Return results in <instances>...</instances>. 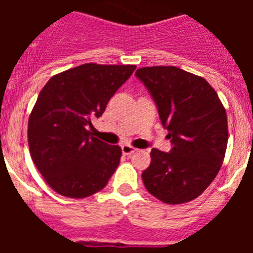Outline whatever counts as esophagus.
Here are the masks:
<instances>
[{
    "instance_id": "1",
    "label": "esophagus",
    "mask_w": 253,
    "mask_h": 253,
    "mask_svg": "<svg viewBox=\"0 0 253 253\" xmlns=\"http://www.w3.org/2000/svg\"><path fill=\"white\" fill-rule=\"evenodd\" d=\"M135 151H136V148H134L132 146H128V144H123L122 146V154L126 155V156L134 154Z\"/></svg>"
}]
</instances>
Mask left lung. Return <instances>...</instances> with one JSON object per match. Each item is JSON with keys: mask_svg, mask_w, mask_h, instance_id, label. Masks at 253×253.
Returning a JSON list of instances; mask_svg holds the SVG:
<instances>
[{"mask_svg": "<svg viewBox=\"0 0 253 253\" xmlns=\"http://www.w3.org/2000/svg\"><path fill=\"white\" fill-rule=\"evenodd\" d=\"M146 85L168 130L170 152L154 148L142 173L148 192L169 205L185 204L205 192L219 172L227 148L226 109L204 77L172 65L135 72Z\"/></svg>", "mask_w": 253, "mask_h": 253, "instance_id": "8db88e82", "label": "left lung"}]
</instances>
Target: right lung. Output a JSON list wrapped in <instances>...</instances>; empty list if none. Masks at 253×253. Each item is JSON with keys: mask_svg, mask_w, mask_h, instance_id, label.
Segmentation results:
<instances>
[{"mask_svg": "<svg viewBox=\"0 0 253 253\" xmlns=\"http://www.w3.org/2000/svg\"><path fill=\"white\" fill-rule=\"evenodd\" d=\"M135 68L87 63L57 73L41 90L27 139L34 164L56 193L85 198L106 186L122 150L91 136L89 127Z\"/></svg>", "mask_w": 253, "mask_h": 253, "instance_id": "right-lung-1", "label": "right lung"}]
</instances>
